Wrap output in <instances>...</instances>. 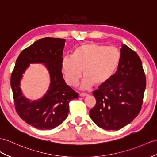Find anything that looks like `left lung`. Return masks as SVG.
Returning a JSON list of instances; mask_svg holds the SVG:
<instances>
[{
	"instance_id": "left-lung-1",
	"label": "left lung",
	"mask_w": 157,
	"mask_h": 157,
	"mask_svg": "<svg viewBox=\"0 0 157 157\" xmlns=\"http://www.w3.org/2000/svg\"><path fill=\"white\" fill-rule=\"evenodd\" d=\"M65 39L46 37L24 49L11 74L14 107L22 120L40 130L53 129L68 117L69 102L78 94L64 82L61 70ZM30 63H43L51 75V85L40 100L31 101L22 95L20 81Z\"/></svg>"
}]
</instances>
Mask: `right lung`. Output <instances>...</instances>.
<instances>
[{"mask_svg":"<svg viewBox=\"0 0 157 157\" xmlns=\"http://www.w3.org/2000/svg\"><path fill=\"white\" fill-rule=\"evenodd\" d=\"M117 72L99 65L101 81H104L93 92L96 105L90 117L105 130H120L131 123L142 108L146 76L139 55L127 45L121 49Z\"/></svg>","mask_w":157,"mask_h":157,"instance_id":"1","label":"right lung"}]
</instances>
